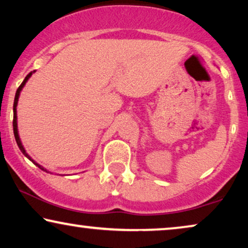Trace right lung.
<instances>
[{"mask_svg":"<svg viewBox=\"0 0 248 248\" xmlns=\"http://www.w3.org/2000/svg\"><path fill=\"white\" fill-rule=\"evenodd\" d=\"M32 73H35V71H31V72H30L28 76H27L26 78H25V80H23V82L20 84V87L18 88V89H16V97H15V103H13V133H15V138H16V144H18V147H19V149L20 150H21V152L23 155H26L27 158L29 159L30 161H32V164H35L37 167L38 168H40L42 169V170H44V171H46V172H50V171H48L47 170L46 168H44L43 166H40L38 162H36L35 160H33V159L30 157V155L27 154V151H26V149H25V147H23L22 145V142H21V140H20V137H19V131H18V116H16V106H18V101H19V97H20V93H21V90H22V88L25 87V84L27 83V81L29 80V78L32 76Z\"/></svg>","mask_w":248,"mask_h":248,"instance_id":"add662e5","label":"right lung"}]
</instances>
